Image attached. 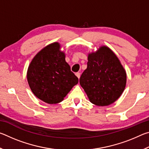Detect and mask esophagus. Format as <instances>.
<instances>
[{
  "mask_svg": "<svg viewBox=\"0 0 149 149\" xmlns=\"http://www.w3.org/2000/svg\"><path fill=\"white\" fill-rule=\"evenodd\" d=\"M75 75H76V76L78 77V79H79V77H80V73H79V72L76 73V74H75Z\"/></svg>",
  "mask_w": 149,
  "mask_h": 149,
  "instance_id": "34e87169",
  "label": "esophagus"
}]
</instances>
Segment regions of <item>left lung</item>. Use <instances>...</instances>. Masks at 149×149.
Returning <instances> with one entry per match:
<instances>
[{
	"mask_svg": "<svg viewBox=\"0 0 149 149\" xmlns=\"http://www.w3.org/2000/svg\"><path fill=\"white\" fill-rule=\"evenodd\" d=\"M126 72L114 52L101 46L88 54L87 68L79 79L90 102L104 107L114 102L126 85Z\"/></svg>",
	"mask_w": 149,
	"mask_h": 149,
	"instance_id": "1",
	"label": "left lung"
}]
</instances>
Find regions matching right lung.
Returning a JSON list of instances; mask_svg holds the SVG:
<instances>
[{"instance_id": "right-lung-1", "label": "right lung", "mask_w": 149, "mask_h": 149, "mask_svg": "<svg viewBox=\"0 0 149 149\" xmlns=\"http://www.w3.org/2000/svg\"><path fill=\"white\" fill-rule=\"evenodd\" d=\"M60 45L53 42L35 55L27 69V78L33 93L48 104L62 102L78 78L65 62Z\"/></svg>"}]
</instances>
